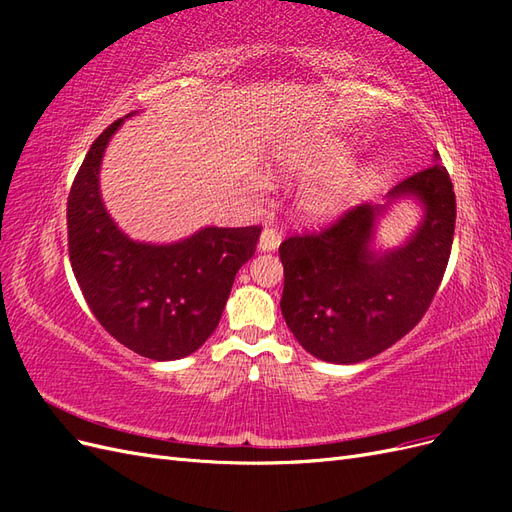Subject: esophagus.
<instances>
[{
    "instance_id": "obj_1",
    "label": "esophagus",
    "mask_w": 512,
    "mask_h": 512,
    "mask_svg": "<svg viewBox=\"0 0 512 512\" xmlns=\"http://www.w3.org/2000/svg\"><path fill=\"white\" fill-rule=\"evenodd\" d=\"M282 243V235L275 228H265L260 232V243L258 247L262 252H275Z\"/></svg>"
}]
</instances>
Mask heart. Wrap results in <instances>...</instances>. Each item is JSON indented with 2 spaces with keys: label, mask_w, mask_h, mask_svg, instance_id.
<instances>
[{
  "label": "heart",
  "mask_w": 512,
  "mask_h": 512,
  "mask_svg": "<svg viewBox=\"0 0 512 512\" xmlns=\"http://www.w3.org/2000/svg\"><path fill=\"white\" fill-rule=\"evenodd\" d=\"M348 151L337 147H305L284 151L277 156L275 168L286 177L309 179L333 173L348 166ZM376 181V168L346 170L309 185L301 196V209L314 220H329L348 211Z\"/></svg>",
  "instance_id": "obj_1"
}]
</instances>
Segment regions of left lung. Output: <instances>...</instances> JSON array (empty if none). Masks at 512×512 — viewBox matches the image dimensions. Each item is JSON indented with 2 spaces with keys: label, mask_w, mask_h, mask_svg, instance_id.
<instances>
[{
  "label": "left lung",
  "mask_w": 512,
  "mask_h": 512,
  "mask_svg": "<svg viewBox=\"0 0 512 512\" xmlns=\"http://www.w3.org/2000/svg\"><path fill=\"white\" fill-rule=\"evenodd\" d=\"M433 164L397 183L389 203L414 198L423 220L395 250L376 252L374 235L386 205H359L329 228L288 237L282 314L297 342L316 359L361 363L391 348L427 312L451 256L455 192L446 168Z\"/></svg>",
  "instance_id": "1"
}]
</instances>
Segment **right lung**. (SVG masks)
I'll use <instances>...</instances> for the list:
<instances>
[{"label":"right lung","mask_w":512,"mask_h":512,"mask_svg":"<svg viewBox=\"0 0 512 512\" xmlns=\"http://www.w3.org/2000/svg\"><path fill=\"white\" fill-rule=\"evenodd\" d=\"M121 123L96 138L72 183V271L108 335L147 359L175 361L196 352L218 327L237 271L256 252L260 226H207L166 245L132 241L100 196L104 149Z\"/></svg>","instance_id":"right-lung-1"}]
</instances>
